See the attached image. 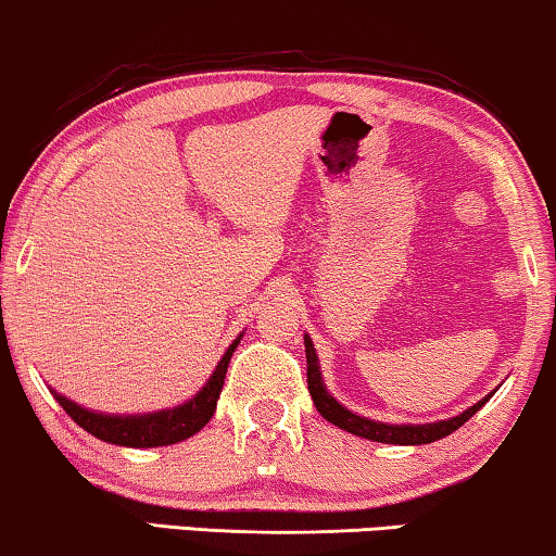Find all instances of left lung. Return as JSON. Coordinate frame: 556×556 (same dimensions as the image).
<instances>
[{
  "label": "left lung",
  "mask_w": 556,
  "mask_h": 556,
  "mask_svg": "<svg viewBox=\"0 0 556 556\" xmlns=\"http://www.w3.org/2000/svg\"><path fill=\"white\" fill-rule=\"evenodd\" d=\"M305 356H307V390H311V397L315 407H318L320 416L326 418L328 424L343 428V431L362 435V439H369V441H379V444H400V446L431 444V441L444 439V435L454 433L459 426H465L467 420L472 418L490 397H493V392H490L488 397H482L480 403L467 407V410L459 413L456 418L435 420V424H424V426L379 424V420H369L364 416H356V413H351L349 407H343L339 400L326 390V384H323V375H320L318 354H315L311 336H305Z\"/></svg>",
  "instance_id": "1"
}]
</instances>
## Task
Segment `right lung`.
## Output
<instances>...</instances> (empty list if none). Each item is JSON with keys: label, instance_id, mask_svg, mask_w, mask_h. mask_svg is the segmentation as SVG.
Wrapping results in <instances>:
<instances>
[{"label": "right lung", "instance_id": "obj_1", "mask_svg": "<svg viewBox=\"0 0 556 556\" xmlns=\"http://www.w3.org/2000/svg\"><path fill=\"white\" fill-rule=\"evenodd\" d=\"M238 343H241V336L230 343L226 354H223V359L217 362V367L213 375H210L205 388L197 392L192 400H187L185 405L168 407V410L143 413V416H104V413H94V410H87V407L76 405L74 400L59 395L55 390L51 392L53 397L59 400L63 410H66L68 416L84 428V431L97 435L100 441H108V444L132 446V448L179 444V441L194 435L210 418H213L223 382H226L230 356H233Z\"/></svg>", "mask_w": 556, "mask_h": 556}]
</instances>
